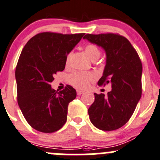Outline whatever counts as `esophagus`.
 Here are the masks:
<instances>
[{"label":"esophagus","mask_w":160,"mask_h":160,"mask_svg":"<svg viewBox=\"0 0 160 160\" xmlns=\"http://www.w3.org/2000/svg\"><path fill=\"white\" fill-rule=\"evenodd\" d=\"M76 91H77V95H78V96H80V95H82V93L84 92V91H82V90H80V89H77Z\"/></svg>","instance_id":"1"}]
</instances>
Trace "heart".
I'll list each match as a JSON object with an SVG mask.
<instances>
[{
	"label": "heart",
	"instance_id": "b5f03b06",
	"mask_svg": "<svg viewBox=\"0 0 160 160\" xmlns=\"http://www.w3.org/2000/svg\"><path fill=\"white\" fill-rule=\"evenodd\" d=\"M85 51L87 56L92 60L96 61L99 58L101 54L100 50L97 46L92 43L87 44L85 47ZM72 53H68L67 56V62H68ZM94 79V75L91 73H85V72H75L71 74L68 77V81L73 86L78 88H85L88 86L90 81Z\"/></svg>",
	"mask_w": 160,
	"mask_h": 160
}]
</instances>
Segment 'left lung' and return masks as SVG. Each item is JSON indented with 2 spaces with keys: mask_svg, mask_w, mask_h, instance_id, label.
I'll return each instance as SVG.
<instances>
[{
  "mask_svg": "<svg viewBox=\"0 0 160 160\" xmlns=\"http://www.w3.org/2000/svg\"><path fill=\"white\" fill-rule=\"evenodd\" d=\"M83 39L105 50L106 66L98 85L110 82L112 87L107 96L94 93L88 110L90 121L100 130H117L129 121L142 96V62L128 39L121 35L86 34Z\"/></svg>",
  "mask_w": 160,
  "mask_h": 160,
  "instance_id": "obj_1",
  "label": "left lung"
}]
</instances>
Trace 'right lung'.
<instances>
[{
	"label": "right lung",
	"mask_w": 160,
	"mask_h": 160,
	"mask_svg": "<svg viewBox=\"0 0 160 160\" xmlns=\"http://www.w3.org/2000/svg\"><path fill=\"white\" fill-rule=\"evenodd\" d=\"M84 35L41 32L23 48L15 69L17 100L32 128L52 133L66 123L68 107L76 97V91L68 85L58 92L50 82L54 80V74L64 70L68 54Z\"/></svg>",
	"instance_id": "obj_1"
}]
</instances>
